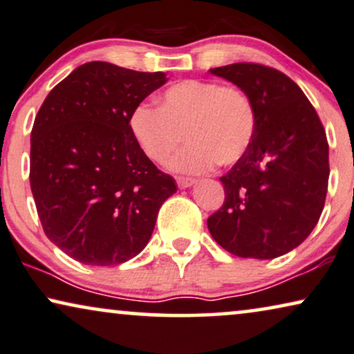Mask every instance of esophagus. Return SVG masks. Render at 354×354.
I'll return each instance as SVG.
<instances>
[{
    "label": "esophagus",
    "instance_id": "obj_1",
    "mask_svg": "<svg viewBox=\"0 0 354 354\" xmlns=\"http://www.w3.org/2000/svg\"><path fill=\"white\" fill-rule=\"evenodd\" d=\"M196 183L194 178H187V176H178L176 178V185L181 187V189H185V187H189Z\"/></svg>",
    "mask_w": 354,
    "mask_h": 354
}]
</instances>
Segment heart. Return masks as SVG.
Returning <instances> with one entry per match:
<instances>
[{"label": "heart", "mask_w": 354, "mask_h": 354, "mask_svg": "<svg viewBox=\"0 0 354 354\" xmlns=\"http://www.w3.org/2000/svg\"><path fill=\"white\" fill-rule=\"evenodd\" d=\"M256 121V106L243 88L186 79L160 95V106H134L129 128L155 163L167 162L185 134L189 144L171 160V168L204 173L215 163L230 167L239 162L252 142Z\"/></svg>", "instance_id": "1"}]
</instances>
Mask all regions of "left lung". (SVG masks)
Instances as JSON below:
<instances>
[{
  "label": "left lung",
  "mask_w": 354,
  "mask_h": 354,
  "mask_svg": "<svg viewBox=\"0 0 354 354\" xmlns=\"http://www.w3.org/2000/svg\"><path fill=\"white\" fill-rule=\"evenodd\" d=\"M256 106L248 152L220 178L225 202L207 218L212 238L238 257L275 259L317 225L328 186V142L315 108L288 75L259 63L210 69Z\"/></svg>",
  "instance_id": "1"
}]
</instances>
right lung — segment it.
Masks as SVG:
<instances>
[{
    "label": "right lung",
    "mask_w": 354,
    "mask_h": 354,
    "mask_svg": "<svg viewBox=\"0 0 354 354\" xmlns=\"http://www.w3.org/2000/svg\"><path fill=\"white\" fill-rule=\"evenodd\" d=\"M163 73L92 61L53 87L30 133V189L46 238L87 266H116L152 236L176 192L142 152L129 116Z\"/></svg>",
    "instance_id": "obj_1"
}]
</instances>
